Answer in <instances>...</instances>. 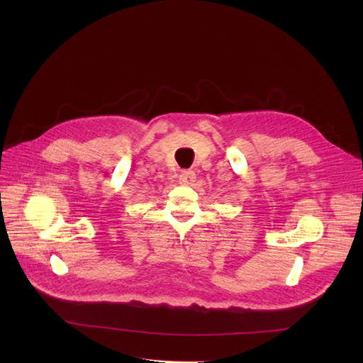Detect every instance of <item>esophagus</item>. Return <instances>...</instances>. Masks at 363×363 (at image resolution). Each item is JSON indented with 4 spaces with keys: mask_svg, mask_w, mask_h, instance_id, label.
Returning <instances> with one entry per match:
<instances>
[{
    "mask_svg": "<svg viewBox=\"0 0 363 363\" xmlns=\"http://www.w3.org/2000/svg\"><path fill=\"white\" fill-rule=\"evenodd\" d=\"M194 179H196V174H194L193 170H189V169L181 170V174H179V184L189 185V184L194 182Z\"/></svg>",
    "mask_w": 363,
    "mask_h": 363,
    "instance_id": "esophagus-1",
    "label": "esophagus"
}]
</instances>
